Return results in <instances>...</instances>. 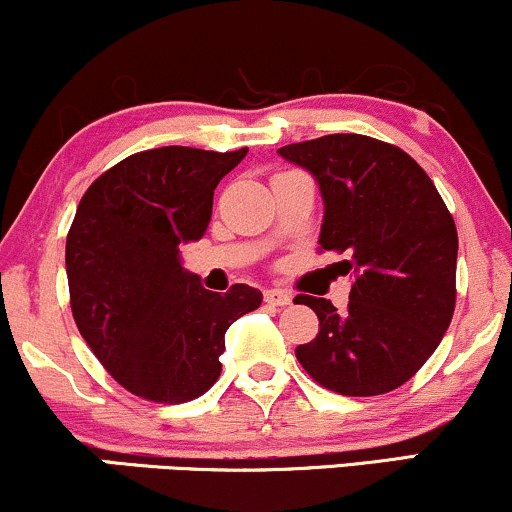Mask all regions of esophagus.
Returning <instances> with one entry per match:
<instances>
[{
	"label": "esophagus",
	"instance_id": "esophagus-1",
	"mask_svg": "<svg viewBox=\"0 0 512 512\" xmlns=\"http://www.w3.org/2000/svg\"><path fill=\"white\" fill-rule=\"evenodd\" d=\"M264 303L276 305V308H284V305L291 303V293L281 291V289H269V291H264Z\"/></svg>",
	"mask_w": 512,
	"mask_h": 512
}]
</instances>
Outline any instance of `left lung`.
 Masks as SVG:
<instances>
[{"mask_svg": "<svg viewBox=\"0 0 512 512\" xmlns=\"http://www.w3.org/2000/svg\"><path fill=\"white\" fill-rule=\"evenodd\" d=\"M315 175L325 199L320 252L344 255L354 274L344 313L325 298L296 296L320 330L296 358L317 385L373 397L414 378L455 313L457 228L426 170L395 144L327 134L281 146Z\"/></svg>", "mask_w": 512, "mask_h": 512, "instance_id": "1", "label": "left lung"}]
</instances>
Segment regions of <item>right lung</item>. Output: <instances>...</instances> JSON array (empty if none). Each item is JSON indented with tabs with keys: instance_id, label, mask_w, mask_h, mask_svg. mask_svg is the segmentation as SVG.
<instances>
[{
	"instance_id": "right-lung-1",
	"label": "right lung",
	"mask_w": 512,
	"mask_h": 512,
	"mask_svg": "<svg viewBox=\"0 0 512 512\" xmlns=\"http://www.w3.org/2000/svg\"><path fill=\"white\" fill-rule=\"evenodd\" d=\"M248 149L161 146L122 158L81 197L67 233L69 303L81 337L132 395L197 399L219 380L226 330L262 293L207 291L180 245L207 233L214 190Z\"/></svg>"
}]
</instances>
